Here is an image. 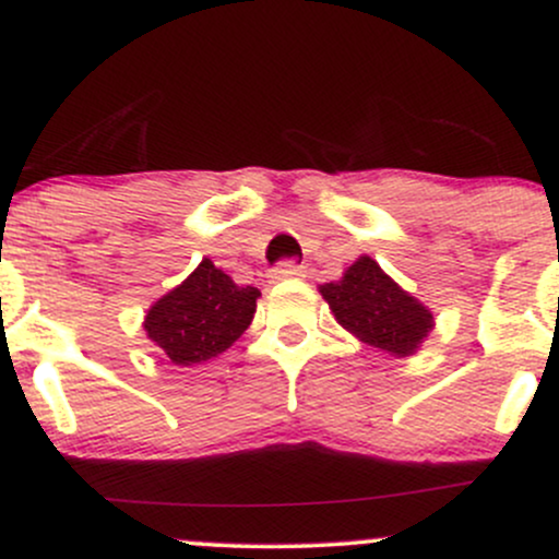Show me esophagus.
<instances>
[{"instance_id":"esophagus-1","label":"esophagus","mask_w":559,"mask_h":559,"mask_svg":"<svg viewBox=\"0 0 559 559\" xmlns=\"http://www.w3.org/2000/svg\"><path fill=\"white\" fill-rule=\"evenodd\" d=\"M299 275H305L301 271V265H297L294 260H284L278 262V265L271 267V278L273 281H288V278H299Z\"/></svg>"}]
</instances>
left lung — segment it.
Wrapping results in <instances>:
<instances>
[{"mask_svg": "<svg viewBox=\"0 0 559 559\" xmlns=\"http://www.w3.org/2000/svg\"><path fill=\"white\" fill-rule=\"evenodd\" d=\"M333 318L362 344L407 357L433 329V316L418 299L381 271L368 254L346 267L342 281L320 286Z\"/></svg>", "mask_w": 559, "mask_h": 559, "instance_id": "obj_1", "label": "left lung"}]
</instances>
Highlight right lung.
I'll use <instances>...</instances> for the list:
<instances>
[{
    "instance_id": "1",
    "label": "right lung",
    "mask_w": 559,
    "mask_h": 559,
    "mask_svg": "<svg viewBox=\"0 0 559 559\" xmlns=\"http://www.w3.org/2000/svg\"><path fill=\"white\" fill-rule=\"evenodd\" d=\"M260 288L239 286L202 260L194 273L150 307L144 331L173 365L213 360L223 355L252 323Z\"/></svg>"
}]
</instances>
